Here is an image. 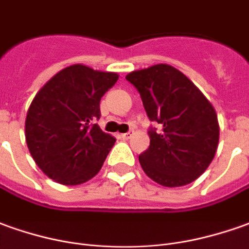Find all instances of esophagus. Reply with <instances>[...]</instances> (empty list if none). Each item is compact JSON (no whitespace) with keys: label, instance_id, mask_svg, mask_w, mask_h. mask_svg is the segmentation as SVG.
Masks as SVG:
<instances>
[{"label":"esophagus","instance_id":"esophagus-1","mask_svg":"<svg viewBox=\"0 0 249 249\" xmlns=\"http://www.w3.org/2000/svg\"><path fill=\"white\" fill-rule=\"evenodd\" d=\"M131 135H133V133H131V131H128V133H123V134H121V137L123 138V140H128Z\"/></svg>","mask_w":249,"mask_h":249}]
</instances>
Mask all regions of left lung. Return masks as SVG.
<instances>
[{
	"instance_id": "left-lung-1",
	"label": "left lung",
	"mask_w": 249,
	"mask_h": 249,
	"mask_svg": "<svg viewBox=\"0 0 249 249\" xmlns=\"http://www.w3.org/2000/svg\"><path fill=\"white\" fill-rule=\"evenodd\" d=\"M126 80L141 95L149 119L162 130L147 131L150 146L138 157L143 172L164 187L186 186L213 161L219 140L215 109L188 77L159 63Z\"/></svg>"
}]
</instances>
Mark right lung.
Segmentation results:
<instances>
[{
	"instance_id": "obj_1",
	"label": "right lung",
	"mask_w": 249,
	"mask_h": 249,
	"mask_svg": "<svg viewBox=\"0 0 249 249\" xmlns=\"http://www.w3.org/2000/svg\"><path fill=\"white\" fill-rule=\"evenodd\" d=\"M112 71L75 63L43 85L25 118V141L36 165L65 186H77L99 174L115 138L95 123L100 100L118 81Z\"/></svg>"
}]
</instances>
